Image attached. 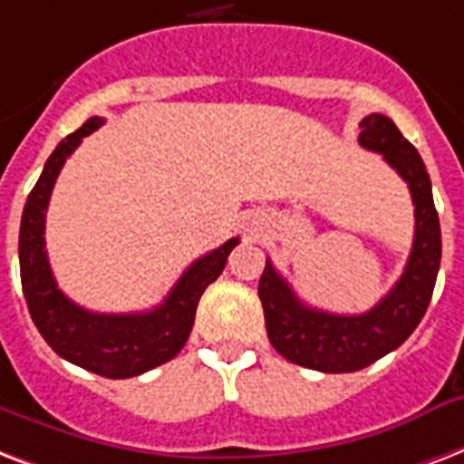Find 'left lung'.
<instances>
[{
    "mask_svg": "<svg viewBox=\"0 0 464 464\" xmlns=\"http://www.w3.org/2000/svg\"><path fill=\"white\" fill-rule=\"evenodd\" d=\"M361 142L407 181L414 200V246L394 288L362 314H332L312 310L290 290L281 273L266 261L258 281L266 332L285 361L319 372H355L401 346L429 310L440 268L438 222L429 171L416 147L382 113L361 121Z\"/></svg>",
    "mask_w": 464,
    "mask_h": 464,
    "instance_id": "1",
    "label": "left lung"
}]
</instances>
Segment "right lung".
I'll use <instances>...</instances> for the list:
<instances>
[{"instance_id": "1", "label": "right lung", "mask_w": 464, "mask_h": 464, "mask_svg": "<svg viewBox=\"0 0 464 464\" xmlns=\"http://www.w3.org/2000/svg\"><path fill=\"white\" fill-rule=\"evenodd\" d=\"M103 118H89L79 130L60 142L50 154L34 191L28 193L19 232L21 285L34 324L60 358L102 378L123 380L142 375L171 361L193 329L200 295L227 264L229 251L239 239H229L215 251L193 261L164 303L135 314H99L79 307L57 288L45 251V210L60 169L82 138L94 132Z\"/></svg>"}]
</instances>
